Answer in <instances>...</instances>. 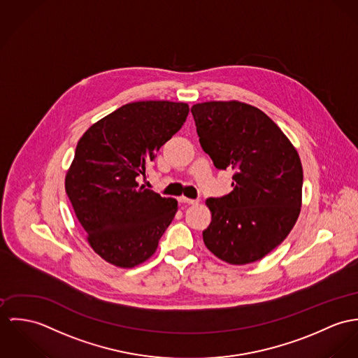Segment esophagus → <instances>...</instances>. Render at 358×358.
Wrapping results in <instances>:
<instances>
[{
    "label": "esophagus",
    "mask_w": 358,
    "mask_h": 358,
    "mask_svg": "<svg viewBox=\"0 0 358 358\" xmlns=\"http://www.w3.org/2000/svg\"><path fill=\"white\" fill-rule=\"evenodd\" d=\"M178 200H180V203H184V204H198L199 203V200L185 198V196H182V198H180Z\"/></svg>",
    "instance_id": "34e87169"
}]
</instances>
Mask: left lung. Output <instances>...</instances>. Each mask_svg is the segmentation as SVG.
I'll return each instance as SVG.
<instances>
[{
  "label": "left lung",
  "mask_w": 358,
  "mask_h": 358,
  "mask_svg": "<svg viewBox=\"0 0 358 358\" xmlns=\"http://www.w3.org/2000/svg\"><path fill=\"white\" fill-rule=\"evenodd\" d=\"M199 141L217 169H232L234 191L206 200V247L231 265L255 262L288 236L302 206L299 155L278 124L241 101L192 106Z\"/></svg>",
  "instance_id": "8db88e82"
}]
</instances>
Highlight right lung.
Returning <instances> with one entry per match:
<instances>
[{
	"mask_svg": "<svg viewBox=\"0 0 358 358\" xmlns=\"http://www.w3.org/2000/svg\"><path fill=\"white\" fill-rule=\"evenodd\" d=\"M187 103L122 106L80 137L66 174V194L96 254L118 268L151 258L177 213V200L145 189L137 178L184 124Z\"/></svg>",
	"mask_w": 358,
	"mask_h": 358,
	"instance_id": "obj_1",
	"label": "right lung"
}]
</instances>
